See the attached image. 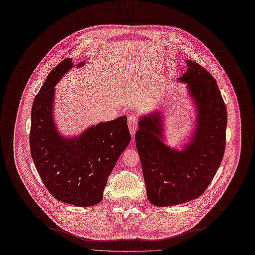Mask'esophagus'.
<instances>
[{"instance_id": "esophagus-1", "label": "esophagus", "mask_w": 255, "mask_h": 255, "mask_svg": "<svg viewBox=\"0 0 255 255\" xmlns=\"http://www.w3.org/2000/svg\"><path fill=\"white\" fill-rule=\"evenodd\" d=\"M138 123H139V117H138L137 115H130V116H128V128H129L130 134H135L136 129L138 128Z\"/></svg>"}]
</instances>
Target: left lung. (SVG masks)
<instances>
[{"label":"left lung","instance_id":"8db88e82","mask_svg":"<svg viewBox=\"0 0 255 255\" xmlns=\"http://www.w3.org/2000/svg\"><path fill=\"white\" fill-rule=\"evenodd\" d=\"M180 79L188 84L198 110L197 129L184 150L163 142L160 114L142 117L135 134L149 201L170 206L201 196L213 181L226 150L227 107L213 75L196 61L186 60Z\"/></svg>","mask_w":255,"mask_h":255}]
</instances>
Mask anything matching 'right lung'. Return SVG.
I'll use <instances>...</instances> for the list:
<instances>
[{
	"instance_id": "obj_1",
	"label": "right lung",
	"mask_w": 255,
	"mask_h": 255,
	"mask_svg": "<svg viewBox=\"0 0 255 255\" xmlns=\"http://www.w3.org/2000/svg\"><path fill=\"white\" fill-rule=\"evenodd\" d=\"M72 67V58L59 63L35 97L30 113V154L54 198L75 206H92L102 201L107 180L130 135L127 116L99 123L79 137L67 139L59 135L53 119L54 86Z\"/></svg>"
}]
</instances>
